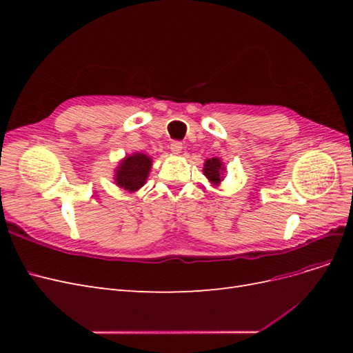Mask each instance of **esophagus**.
<instances>
[{
    "label": "esophagus",
    "instance_id": "esophagus-1",
    "mask_svg": "<svg viewBox=\"0 0 353 353\" xmlns=\"http://www.w3.org/2000/svg\"><path fill=\"white\" fill-rule=\"evenodd\" d=\"M169 148H170V152L178 154V153H181V150H183V143H181V141H172V143H170Z\"/></svg>",
    "mask_w": 353,
    "mask_h": 353
}]
</instances>
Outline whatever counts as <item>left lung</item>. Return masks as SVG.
Segmentation results:
<instances>
[{"instance_id": "left-lung-1", "label": "left lung", "mask_w": 353, "mask_h": 353, "mask_svg": "<svg viewBox=\"0 0 353 353\" xmlns=\"http://www.w3.org/2000/svg\"><path fill=\"white\" fill-rule=\"evenodd\" d=\"M222 170H225V169L222 168L221 160L216 159V157L208 159L206 163H205V168H203V172H205V175L209 178V181H212L213 184L221 183Z\"/></svg>"}]
</instances>
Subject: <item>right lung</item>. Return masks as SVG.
I'll list each match as a JSON object with an SVG mask.
<instances>
[{"instance_id":"add662e5","label":"right lung","mask_w":353,"mask_h":353,"mask_svg":"<svg viewBox=\"0 0 353 353\" xmlns=\"http://www.w3.org/2000/svg\"><path fill=\"white\" fill-rule=\"evenodd\" d=\"M152 168V159L137 153L128 156L116 172V184L128 191H135L144 185Z\"/></svg>"}]
</instances>
